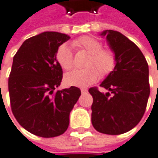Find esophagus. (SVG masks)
I'll return each instance as SVG.
<instances>
[{
    "label": "esophagus",
    "instance_id": "34e87169",
    "mask_svg": "<svg viewBox=\"0 0 158 158\" xmlns=\"http://www.w3.org/2000/svg\"><path fill=\"white\" fill-rule=\"evenodd\" d=\"M80 90H81V93H82V94H86V93H87V89H86V88H81Z\"/></svg>",
    "mask_w": 158,
    "mask_h": 158
}]
</instances>
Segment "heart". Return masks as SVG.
<instances>
[{"instance_id":"heart-1","label":"heart","mask_w":158,"mask_h":158,"mask_svg":"<svg viewBox=\"0 0 158 158\" xmlns=\"http://www.w3.org/2000/svg\"><path fill=\"white\" fill-rule=\"evenodd\" d=\"M73 47L83 48L90 53L86 68L74 69L66 73L64 82L66 85L85 87L94 83L99 79V70L102 76L113 71L116 65V57L110 49H102V44L99 40L83 36L72 42ZM56 59L58 64L64 70H70L73 65V54L72 48L67 44H62L56 52Z\"/></svg>"}]
</instances>
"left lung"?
<instances>
[{"label": "left lung", "mask_w": 158, "mask_h": 158, "mask_svg": "<svg viewBox=\"0 0 158 158\" xmlns=\"http://www.w3.org/2000/svg\"><path fill=\"white\" fill-rule=\"evenodd\" d=\"M116 57V65L100 86L89 88L93 96L92 125L102 134L118 135L138 125L150 93L148 65L140 48L119 31L105 30L101 34Z\"/></svg>", "instance_id": "1"}]
</instances>
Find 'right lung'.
Listing matches in <instances>:
<instances>
[{"mask_svg":"<svg viewBox=\"0 0 158 158\" xmlns=\"http://www.w3.org/2000/svg\"><path fill=\"white\" fill-rule=\"evenodd\" d=\"M70 38L57 31L41 32L24 40L13 57L9 78L11 110L17 122L37 136L64 134L81 94L76 86L55 91L63 79L56 52Z\"/></svg>","mask_w":158,"mask_h":158,"instance_id":"right-lung-1","label":"right lung"}]
</instances>
